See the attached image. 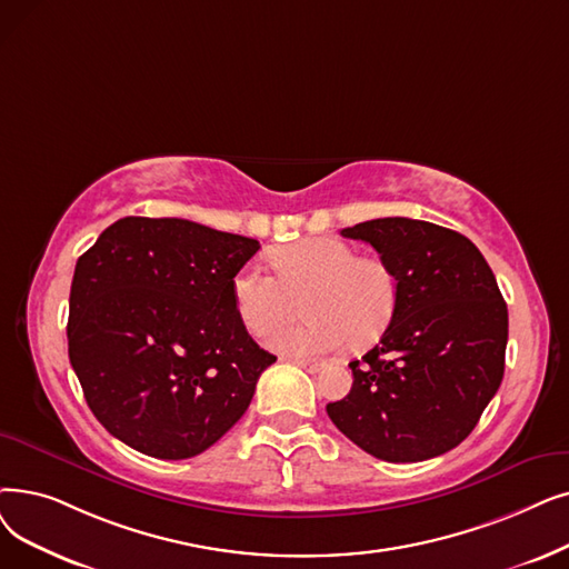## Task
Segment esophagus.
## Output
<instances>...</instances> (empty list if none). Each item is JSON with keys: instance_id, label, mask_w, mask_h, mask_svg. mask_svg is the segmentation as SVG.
Listing matches in <instances>:
<instances>
[{"instance_id": "1", "label": "esophagus", "mask_w": 569, "mask_h": 569, "mask_svg": "<svg viewBox=\"0 0 569 569\" xmlns=\"http://www.w3.org/2000/svg\"><path fill=\"white\" fill-rule=\"evenodd\" d=\"M290 362H295L298 367H302V369H307L309 375H316V372H320V369H323L326 365L323 362H318V360H302V358H292Z\"/></svg>"}]
</instances>
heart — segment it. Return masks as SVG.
Listing matches in <instances>:
<instances>
[{
  "label": "heart",
  "mask_w": 569,
  "mask_h": 569,
  "mask_svg": "<svg viewBox=\"0 0 569 569\" xmlns=\"http://www.w3.org/2000/svg\"><path fill=\"white\" fill-rule=\"evenodd\" d=\"M271 274L246 264L234 277V307L246 330L264 337L300 316L307 320L271 337L290 356H320L375 343L398 309V274L379 256H358L356 246L332 237H309L271 253Z\"/></svg>",
  "instance_id": "b5f03b06"
}]
</instances>
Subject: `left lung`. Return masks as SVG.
Listing matches in <instances>:
<instances>
[{
  "mask_svg": "<svg viewBox=\"0 0 569 569\" xmlns=\"http://www.w3.org/2000/svg\"><path fill=\"white\" fill-rule=\"evenodd\" d=\"M372 243L398 274V309L381 341L353 360L332 423L369 456L418 462L475 430L505 375L509 316L477 246L428 220L377 218L341 230Z\"/></svg>",
  "mask_w": 569,
  "mask_h": 569,
  "instance_id": "8db88e82",
  "label": "left lung"
}]
</instances>
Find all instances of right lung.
Wrapping results in <instances>:
<instances>
[{
    "label": "right lung",
    "instance_id": "add662e5",
    "mask_svg": "<svg viewBox=\"0 0 569 569\" xmlns=\"http://www.w3.org/2000/svg\"><path fill=\"white\" fill-rule=\"evenodd\" d=\"M256 239L183 218L128 216L79 258L69 362L90 411L134 451L183 460L249 409L277 356L246 332L234 277Z\"/></svg>",
    "mask_w": 569,
    "mask_h": 569
}]
</instances>
